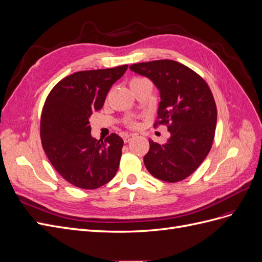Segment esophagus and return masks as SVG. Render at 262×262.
Wrapping results in <instances>:
<instances>
[{
    "instance_id": "esophagus-1",
    "label": "esophagus",
    "mask_w": 262,
    "mask_h": 262,
    "mask_svg": "<svg viewBox=\"0 0 262 262\" xmlns=\"http://www.w3.org/2000/svg\"><path fill=\"white\" fill-rule=\"evenodd\" d=\"M133 134H124L123 136V141H124V143H128L129 141H131V139H133Z\"/></svg>"
}]
</instances>
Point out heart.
Wrapping results in <instances>:
<instances>
[{"label":"heart","instance_id":"1","mask_svg":"<svg viewBox=\"0 0 262 262\" xmlns=\"http://www.w3.org/2000/svg\"><path fill=\"white\" fill-rule=\"evenodd\" d=\"M144 80H146V78H143V77H133L132 80L130 81V85H133V84H136V83L142 82V81H144Z\"/></svg>","mask_w":262,"mask_h":262}]
</instances>
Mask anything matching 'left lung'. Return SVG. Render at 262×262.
<instances>
[{"mask_svg": "<svg viewBox=\"0 0 262 262\" xmlns=\"http://www.w3.org/2000/svg\"><path fill=\"white\" fill-rule=\"evenodd\" d=\"M160 91L158 122L170 133L165 144L149 139L143 161L155 178L177 182L199 167L209 154L216 126V105L208 84L191 69L172 60L132 64Z\"/></svg>", "mask_w": 262, "mask_h": 262, "instance_id": "obj_1", "label": "left lung"}]
</instances>
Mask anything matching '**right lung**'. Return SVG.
Masks as SVG:
<instances>
[{"instance_id": "obj_1", "label": "right lung", "mask_w": 262, "mask_h": 262, "mask_svg": "<svg viewBox=\"0 0 262 262\" xmlns=\"http://www.w3.org/2000/svg\"><path fill=\"white\" fill-rule=\"evenodd\" d=\"M128 69L81 71L55 85L45 102L40 136L50 163L70 184L96 189L112 180L119 168L123 140L116 133L92 137L90 118L104 106L107 94Z\"/></svg>"}]
</instances>
